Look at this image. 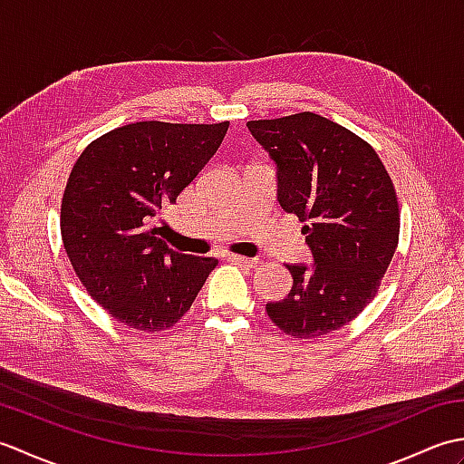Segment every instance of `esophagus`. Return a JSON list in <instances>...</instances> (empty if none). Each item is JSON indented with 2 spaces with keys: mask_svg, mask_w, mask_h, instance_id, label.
<instances>
[{
  "mask_svg": "<svg viewBox=\"0 0 464 464\" xmlns=\"http://www.w3.org/2000/svg\"><path fill=\"white\" fill-rule=\"evenodd\" d=\"M227 259H231L233 263H239V265H247V267H255V265L259 263L257 257H245V255H235V253L227 255Z\"/></svg>",
  "mask_w": 464,
  "mask_h": 464,
  "instance_id": "34e87169",
  "label": "esophagus"
}]
</instances>
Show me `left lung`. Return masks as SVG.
Segmentation results:
<instances>
[{"label": "left lung", "instance_id": "1", "mask_svg": "<svg viewBox=\"0 0 464 464\" xmlns=\"http://www.w3.org/2000/svg\"><path fill=\"white\" fill-rule=\"evenodd\" d=\"M277 169V201L303 227L313 263H291L293 287L267 314L295 339L353 321L377 295L399 243V203L377 151L327 117L303 111L247 123Z\"/></svg>", "mask_w": 464, "mask_h": 464}]
</instances>
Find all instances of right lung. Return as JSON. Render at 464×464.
I'll return each mask as SVG.
<instances>
[{"mask_svg":"<svg viewBox=\"0 0 464 464\" xmlns=\"http://www.w3.org/2000/svg\"><path fill=\"white\" fill-rule=\"evenodd\" d=\"M227 130L229 121H137L102 135L73 165L63 247L87 293L127 327H173L217 267L215 257L171 249L153 219L199 175Z\"/></svg>","mask_w":464,"mask_h":464,"instance_id":"obj_1","label":"right lung"}]
</instances>
